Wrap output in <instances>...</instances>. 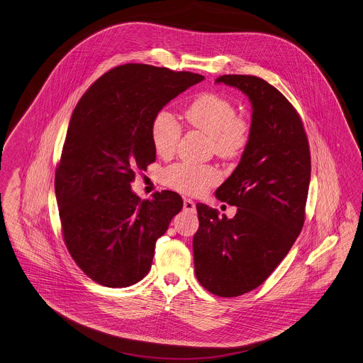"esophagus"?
<instances>
[{
  "mask_svg": "<svg viewBox=\"0 0 363 363\" xmlns=\"http://www.w3.org/2000/svg\"><path fill=\"white\" fill-rule=\"evenodd\" d=\"M184 210L185 211H195L196 210V204L194 200H191V199H185L184 200Z\"/></svg>",
  "mask_w": 363,
  "mask_h": 363,
  "instance_id": "34e87169",
  "label": "esophagus"
}]
</instances>
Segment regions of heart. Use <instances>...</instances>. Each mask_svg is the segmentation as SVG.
Masks as SVG:
<instances>
[{"label": "heart", "mask_w": 363, "mask_h": 363, "mask_svg": "<svg viewBox=\"0 0 363 363\" xmlns=\"http://www.w3.org/2000/svg\"><path fill=\"white\" fill-rule=\"evenodd\" d=\"M185 118L191 127L211 137L216 155L223 159L240 156L250 140V123L236 114L235 104L216 92H206L196 98L186 108ZM150 138L155 152L162 157H169L181 138V125L177 118L160 111L153 117ZM220 172L211 166L175 164L164 172L169 188L188 195H201L217 184Z\"/></svg>", "instance_id": "heart-1"}]
</instances>
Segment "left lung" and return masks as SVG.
<instances>
[{"label": "left lung", "mask_w": 363, "mask_h": 363, "mask_svg": "<svg viewBox=\"0 0 363 363\" xmlns=\"http://www.w3.org/2000/svg\"><path fill=\"white\" fill-rule=\"evenodd\" d=\"M251 102V131L240 163L216 191L233 218L196 204V278L210 293L238 297L262 284L287 255L306 220L311 155L300 114L274 85L255 76L216 80Z\"/></svg>", "instance_id": "obj_1"}]
</instances>
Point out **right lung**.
I'll list each match as a JSON object with an SVG mask.
<instances>
[{"label":"right lung","instance_id":"add662e5","mask_svg":"<svg viewBox=\"0 0 363 363\" xmlns=\"http://www.w3.org/2000/svg\"><path fill=\"white\" fill-rule=\"evenodd\" d=\"M204 77L142 63L117 66L92 84L72 114L55 195L63 240L84 274L106 287L149 272L156 240L184 206L172 191L140 200L137 169L156 160L150 125L171 99Z\"/></svg>","mask_w":363,"mask_h":363}]
</instances>
